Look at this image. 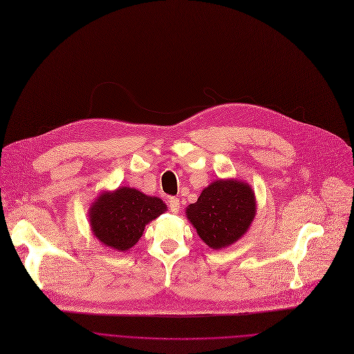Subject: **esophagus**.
<instances>
[{
  "label": "esophagus",
  "instance_id": "obj_1",
  "mask_svg": "<svg viewBox=\"0 0 354 354\" xmlns=\"http://www.w3.org/2000/svg\"><path fill=\"white\" fill-rule=\"evenodd\" d=\"M179 209H180V202H179V199H178V198H171V199H169V210L176 214V213L179 212Z\"/></svg>",
  "mask_w": 354,
  "mask_h": 354
}]
</instances>
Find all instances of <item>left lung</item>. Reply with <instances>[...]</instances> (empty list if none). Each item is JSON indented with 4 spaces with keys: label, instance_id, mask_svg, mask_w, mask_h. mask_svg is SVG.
<instances>
[{
    "label": "left lung",
    "instance_id": "obj_1",
    "mask_svg": "<svg viewBox=\"0 0 354 354\" xmlns=\"http://www.w3.org/2000/svg\"><path fill=\"white\" fill-rule=\"evenodd\" d=\"M185 212L202 241L212 250H221L248 232L257 214V199L250 183L237 178L217 179Z\"/></svg>",
    "mask_w": 354,
    "mask_h": 354
}]
</instances>
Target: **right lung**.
<instances>
[{
	"instance_id": "right-lung-1",
	"label": "right lung",
	"mask_w": 354,
	"mask_h": 354,
	"mask_svg": "<svg viewBox=\"0 0 354 354\" xmlns=\"http://www.w3.org/2000/svg\"><path fill=\"white\" fill-rule=\"evenodd\" d=\"M167 210L162 199L134 187L103 190L88 207L90 230L102 245L122 252L134 247L147 224Z\"/></svg>"
}]
</instances>
